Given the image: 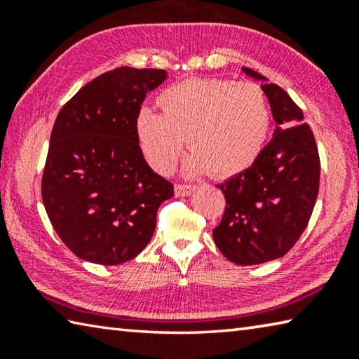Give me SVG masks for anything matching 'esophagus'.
Instances as JSON below:
<instances>
[{"instance_id":"esophagus-1","label":"esophagus","mask_w":359,"mask_h":359,"mask_svg":"<svg viewBox=\"0 0 359 359\" xmlns=\"http://www.w3.org/2000/svg\"><path fill=\"white\" fill-rule=\"evenodd\" d=\"M194 185H185V184H177L174 187L175 196H190V194L194 191Z\"/></svg>"}]
</instances>
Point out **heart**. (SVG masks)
<instances>
[{
    "label": "heart",
    "instance_id": "b5f03b06",
    "mask_svg": "<svg viewBox=\"0 0 359 359\" xmlns=\"http://www.w3.org/2000/svg\"><path fill=\"white\" fill-rule=\"evenodd\" d=\"M161 114L142 109L136 135L142 154L158 172H169L187 145L190 174L210 171L229 177L250 168L271 131V106L253 82L188 79L158 95Z\"/></svg>",
    "mask_w": 359,
    "mask_h": 359
}]
</instances>
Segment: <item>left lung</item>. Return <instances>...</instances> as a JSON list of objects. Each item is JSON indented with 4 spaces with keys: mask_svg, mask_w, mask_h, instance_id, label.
<instances>
[{
    "mask_svg": "<svg viewBox=\"0 0 359 359\" xmlns=\"http://www.w3.org/2000/svg\"><path fill=\"white\" fill-rule=\"evenodd\" d=\"M261 88L277 123L274 136L250 168L217 185L226 208L212 236L224 258L241 266L287 255L307 228L320 187L317 142L299 106L276 83Z\"/></svg>",
    "mask_w": 359,
    "mask_h": 359,
    "instance_id": "8db88e82",
    "label": "left lung"
}]
</instances>
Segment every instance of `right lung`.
<instances>
[{
    "label": "right lung",
    "mask_w": 359,
    "mask_h": 359,
    "mask_svg": "<svg viewBox=\"0 0 359 359\" xmlns=\"http://www.w3.org/2000/svg\"><path fill=\"white\" fill-rule=\"evenodd\" d=\"M163 69L121 66L79 90L53 125L42 203L53 229L81 259L115 266L141 253L174 185L139 147L136 117Z\"/></svg>",
    "instance_id": "1"
}]
</instances>
